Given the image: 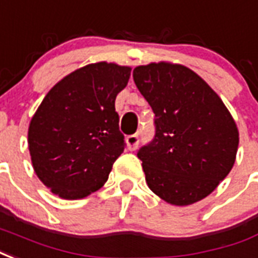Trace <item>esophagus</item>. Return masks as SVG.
Segmentation results:
<instances>
[{"label": "esophagus", "mask_w": 258, "mask_h": 258, "mask_svg": "<svg viewBox=\"0 0 258 258\" xmlns=\"http://www.w3.org/2000/svg\"><path fill=\"white\" fill-rule=\"evenodd\" d=\"M125 144H127V149H128V150H131V152L137 150V148H138V144H139L138 135L137 134L128 135V137L125 138Z\"/></svg>", "instance_id": "34e87169"}]
</instances>
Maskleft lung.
Returning a JSON list of instances; mask_svg holds the SVG:
<instances>
[{
	"label": "left lung",
	"instance_id": "obj_1",
	"mask_svg": "<svg viewBox=\"0 0 258 258\" xmlns=\"http://www.w3.org/2000/svg\"><path fill=\"white\" fill-rule=\"evenodd\" d=\"M133 78L156 114L154 139L138 152L149 188L176 207L201 201L235 163V120L211 86L182 64L139 66Z\"/></svg>",
	"mask_w": 258,
	"mask_h": 258
}]
</instances>
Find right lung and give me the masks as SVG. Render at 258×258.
<instances>
[{
    "label": "right lung",
    "mask_w": 258,
    "mask_h": 258,
    "mask_svg": "<svg viewBox=\"0 0 258 258\" xmlns=\"http://www.w3.org/2000/svg\"><path fill=\"white\" fill-rule=\"evenodd\" d=\"M131 67L100 61L71 72L51 87L28 125L37 176L53 194L81 200L100 190L124 150L116 95Z\"/></svg>",
    "instance_id": "obj_1"
}]
</instances>
